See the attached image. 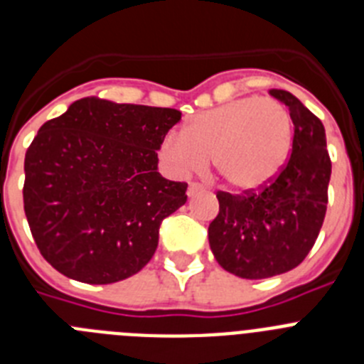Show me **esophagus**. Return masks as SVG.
<instances>
[{"instance_id":"obj_1","label":"esophagus","mask_w":364,"mask_h":364,"mask_svg":"<svg viewBox=\"0 0 364 364\" xmlns=\"http://www.w3.org/2000/svg\"><path fill=\"white\" fill-rule=\"evenodd\" d=\"M200 191H204V186L198 184V182H191L188 188V197H193V195H197Z\"/></svg>"}]
</instances>
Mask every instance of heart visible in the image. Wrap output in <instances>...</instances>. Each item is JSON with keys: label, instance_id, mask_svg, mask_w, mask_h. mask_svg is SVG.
Returning a JSON list of instances; mask_svg holds the SVG:
<instances>
[{"label": "heart", "instance_id": "obj_1", "mask_svg": "<svg viewBox=\"0 0 364 364\" xmlns=\"http://www.w3.org/2000/svg\"><path fill=\"white\" fill-rule=\"evenodd\" d=\"M294 140L290 111L275 98L233 100L198 112L182 133H169L160 154L178 175L198 173L211 156L215 171L242 191L272 182Z\"/></svg>", "mask_w": 364, "mask_h": 364}]
</instances>
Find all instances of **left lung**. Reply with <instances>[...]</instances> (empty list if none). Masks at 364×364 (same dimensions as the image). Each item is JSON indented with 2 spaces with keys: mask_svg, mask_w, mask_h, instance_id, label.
I'll list each match as a JSON object with an SVG mask.
<instances>
[{
  "mask_svg": "<svg viewBox=\"0 0 364 364\" xmlns=\"http://www.w3.org/2000/svg\"><path fill=\"white\" fill-rule=\"evenodd\" d=\"M269 95L288 107L294 144L279 175L242 195L218 191V215L208 230L218 264L242 279H268L306 259L323 228L332 162L324 125L291 92Z\"/></svg>",
  "mask_w": 364,
  "mask_h": 364,
  "instance_id": "1",
  "label": "left lung"
}]
</instances>
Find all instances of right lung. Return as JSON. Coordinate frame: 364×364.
Instances as JSON below:
<instances>
[{
    "label": "right lung",
    "instance_id": "right-lung-1",
    "mask_svg": "<svg viewBox=\"0 0 364 364\" xmlns=\"http://www.w3.org/2000/svg\"><path fill=\"white\" fill-rule=\"evenodd\" d=\"M182 112L82 98L45 122L25 153L23 208L43 259L65 277L111 284L138 273L186 182L159 173V149Z\"/></svg>",
    "mask_w": 364,
    "mask_h": 364
}]
</instances>
